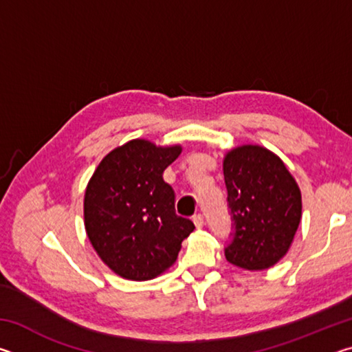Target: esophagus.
Masks as SVG:
<instances>
[{
  "instance_id": "34e87169",
  "label": "esophagus",
  "mask_w": 352,
  "mask_h": 352,
  "mask_svg": "<svg viewBox=\"0 0 352 352\" xmlns=\"http://www.w3.org/2000/svg\"><path fill=\"white\" fill-rule=\"evenodd\" d=\"M192 220H194V223H195V226H197V228H201V226L205 225V219H204V214H194V217H192Z\"/></svg>"
}]
</instances>
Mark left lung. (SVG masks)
I'll use <instances>...</instances> for the list:
<instances>
[{"label":"left lung","instance_id":"obj_1","mask_svg":"<svg viewBox=\"0 0 352 352\" xmlns=\"http://www.w3.org/2000/svg\"><path fill=\"white\" fill-rule=\"evenodd\" d=\"M233 222L225 247L230 264L264 270L287 253L301 220V192L284 163L259 146H241L223 160Z\"/></svg>","mask_w":352,"mask_h":352}]
</instances>
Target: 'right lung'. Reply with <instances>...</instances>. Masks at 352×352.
Returning a JSON list of instances; mask_svg holds the SVG:
<instances>
[{
	"label": "right lung",
	"instance_id": "obj_1",
	"mask_svg": "<svg viewBox=\"0 0 352 352\" xmlns=\"http://www.w3.org/2000/svg\"><path fill=\"white\" fill-rule=\"evenodd\" d=\"M180 146L157 147L133 140L111 151L85 190L83 216L88 239L119 276L146 281L177 261L194 223L175 214V192L163 172Z\"/></svg>",
	"mask_w": 352,
	"mask_h": 352
}]
</instances>
